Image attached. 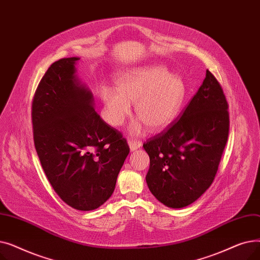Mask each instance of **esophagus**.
<instances>
[{
	"instance_id": "esophagus-1",
	"label": "esophagus",
	"mask_w": 260,
	"mask_h": 260,
	"mask_svg": "<svg viewBox=\"0 0 260 260\" xmlns=\"http://www.w3.org/2000/svg\"><path fill=\"white\" fill-rule=\"evenodd\" d=\"M128 145H129L131 151L134 152V151H136V149H138L142 146V142L140 140H137V139H129L128 140Z\"/></svg>"
}]
</instances>
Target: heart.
Listing matches in <instances>:
<instances>
[{
	"instance_id": "heart-1",
	"label": "heart",
	"mask_w": 260,
	"mask_h": 260,
	"mask_svg": "<svg viewBox=\"0 0 260 260\" xmlns=\"http://www.w3.org/2000/svg\"><path fill=\"white\" fill-rule=\"evenodd\" d=\"M116 86H102L99 90L106 120L116 127L131 115V103H136V115L149 129H165L178 115L185 98L182 79L159 65L122 72L116 77ZM140 128L137 125L136 132Z\"/></svg>"
}]
</instances>
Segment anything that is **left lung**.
Segmentation results:
<instances>
[{
	"instance_id": "8db88e82",
	"label": "left lung",
	"mask_w": 260,
	"mask_h": 260,
	"mask_svg": "<svg viewBox=\"0 0 260 260\" xmlns=\"http://www.w3.org/2000/svg\"><path fill=\"white\" fill-rule=\"evenodd\" d=\"M228 106L219 82L207 71L180 119L143 144L147 186L165 206L187 207L212 184L228 141Z\"/></svg>"
}]
</instances>
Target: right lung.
<instances>
[{
	"instance_id": "right-lung-1",
	"label": "right lung",
	"mask_w": 260,
	"mask_h": 260,
	"mask_svg": "<svg viewBox=\"0 0 260 260\" xmlns=\"http://www.w3.org/2000/svg\"><path fill=\"white\" fill-rule=\"evenodd\" d=\"M78 57L50 65L32 101L34 141L59 197L79 211L98 209L112 196L129 147L94 111L90 89L77 77Z\"/></svg>"
}]
</instances>
